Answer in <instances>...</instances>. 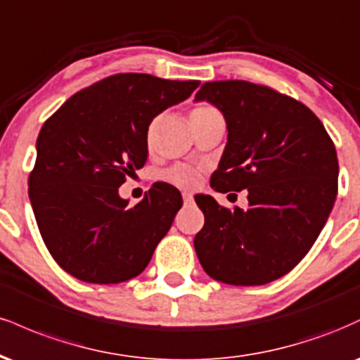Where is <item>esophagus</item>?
<instances>
[{
	"label": "esophagus",
	"instance_id": "34e87169",
	"mask_svg": "<svg viewBox=\"0 0 360 360\" xmlns=\"http://www.w3.org/2000/svg\"><path fill=\"white\" fill-rule=\"evenodd\" d=\"M183 200H184V205H191L193 203V194L188 193V191H184L183 193Z\"/></svg>",
	"mask_w": 360,
	"mask_h": 360
}]
</instances>
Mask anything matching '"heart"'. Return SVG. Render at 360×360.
Here are the masks:
<instances>
[{
	"instance_id": "heart-1",
	"label": "heart",
	"mask_w": 360,
	"mask_h": 360,
	"mask_svg": "<svg viewBox=\"0 0 360 360\" xmlns=\"http://www.w3.org/2000/svg\"><path fill=\"white\" fill-rule=\"evenodd\" d=\"M212 115H220V111L214 108V106L203 103V105L194 106V108L191 110V113H189V120L193 122V120L212 117ZM150 139H152V128L148 130V140ZM164 177H166L169 183L183 186V188H189V186H193L194 183H196L198 172L194 171L193 167H188V166H174V167L169 169V171H166Z\"/></svg>"
}]
</instances>
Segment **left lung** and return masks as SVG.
Returning a JSON list of instances; mask_svg holds the SVG:
<instances>
[{
    "label": "left lung",
    "mask_w": 360,
    "mask_h": 360,
    "mask_svg": "<svg viewBox=\"0 0 360 360\" xmlns=\"http://www.w3.org/2000/svg\"><path fill=\"white\" fill-rule=\"evenodd\" d=\"M196 101L221 111L229 142L212 174L218 193L247 189L249 208L198 194L205 225L194 249L206 274L260 286L301 262L325 226L338 189L335 146L308 106L249 81L205 82Z\"/></svg>",
    "instance_id": "obj_1"
}]
</instances>
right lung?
Here are the masks:
<instances>
[{"label":"right lung","instance_id":"obj_1","mask_svg":"<svg viewBox=\"0 0 360 360\" xmlns=\"http://www.w3.org/2000/svg\"><path fill=\"white\" fill-rule=\"evenodd\" d=\"M200 81L113 74L72 94L37 139L28 196L45 247L74 278L117 284L147 267L183 198L155 183L128 206L118 188L147 160V130Z\"/></svg>","mask_w":360,"mask_h":360}]
</instances>
